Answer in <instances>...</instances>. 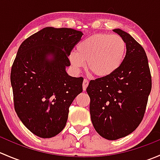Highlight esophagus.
<instances>
[{
  "instance_id": "1",
  "label": "esophagus",
  "mask_w": 160,
  "mask_h": 160,
  "mask_svg": "<svg viewBox=\"0 0 160 160\" xmlns=\"http://www.w3.org/2000/svg\"><path fill=\"white\" fill-rule=\"evenodd\" d=\"M88 84H89V81H88V80L84 79V80H83V90H86Z\"/></svg>"
}]
</instances>
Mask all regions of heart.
<instances>
[{
    "label": "heart",
    "mask_w": 160,
    "mask_h": 160,
    "mask_svg": "<svg viewBox=\"0 0 160 160\" xmlns=\"http://www.w3.org/2000/svg\"><path fill=\"white\" fill-rule=\"evenodd\" d=\"M126 42L118 35L97 34L82 40L77 52H71L69 60L73 69L80 71L86 66L98 77H110L123 64Z\"/></svg>",
    "instance_id": "1"
}]
</instances>
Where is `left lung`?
Wrapping results in <instances>:
<instances>
[{"instance_id":"1","label":"left lung","mask_w":160,"mask_h":160,"mask_svg":"<svg viewBox=\"0 0 160 160\" xmlns=\"http://www.w3.org/2000/svg\"><path fill=\"white\" fill-rule=\"evenodd\" d=\"M126 42L122 67L110 77L90 80V118L103 138L117 140L132 133L141 123L152 89L148 58L142 46L120 28L113 30Z\"/></svg>"}]
</instances>
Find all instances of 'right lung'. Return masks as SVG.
I'll return each instance as SVG.
<instances>
[{"label":"right lung","mask_w":160,"mask_h":160,"mask_svg":"<svg viewBox=\"0 0 160 160\" xmlns=\"http://www.w3.org/2000/svg\"><path fill=\"white\" fill-rule=\"evenodd\" d=\"M83 33L46 27L21 44L12 65L14 110L34 135L56 136L67 124L69 108L83 91V77L68 75V56Z\"/></svg>","instance_id":"add662e5"}]
</instances>
